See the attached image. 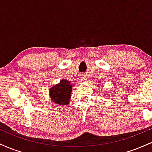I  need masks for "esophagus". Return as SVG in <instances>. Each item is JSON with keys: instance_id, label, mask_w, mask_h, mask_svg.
<instances>
[{"instance_id": "esophagus-1", "label": "esophagus", "mask_w": 152, "mask_h": 152, "mask_svg": "<svg viewBox=\"0 0 152 152\" xmlns=\"http://www.w3.org/2000/svg\"><path fill=\"white\" fill-rule=\"evenodd\" d=\"M80 76H81V77H80V78H81V80L82 81H86L87 78H86V75L81 74Z\"/></svg>"}]
</instances>
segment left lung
Returning <instances> with one entry per match:
<instances>
[{"label": "left lung", "mask_w": 152, "mask_h": 152, "mask_svg": "<svg viewBox=\"0 0 152 152\" xmlns=\"http://www.w3.org/2000/svg\"><path fill=\"white\" fill-rule=\"evenodd\" d=\"M99 84H100V82H99ZM104 96H106V94H105V95H104Z\"/></svg>", "instance_id": "left-lung-1"}]
</instances>
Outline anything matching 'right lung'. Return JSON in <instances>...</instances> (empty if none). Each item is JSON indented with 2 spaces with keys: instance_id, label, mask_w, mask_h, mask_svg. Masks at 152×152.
Masks as SVG:
<instances>
[{
  "instance_id": "right-lung-1",
  "label": "right lung",
  "mask_w": 152,
  "mask_h": 152,
  "mask_svg": "<svg viewBox=\"0 0 152 152\" xmlns=\"http://www.w3.org/2000/svg\"><path fill=\"white\" fill-rule=\"evenodd\" d=\"M73 84L66 78H63L58 83L49 89V96L53 103L61 106L69 105L71 100Z\"/></svg>"
}]
</instances>
